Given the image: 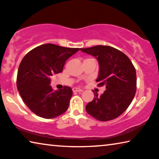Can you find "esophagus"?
I'll use <instances>...</instances> for the list:
<instances>
[{
	"mask_svg": "<svg viewBox=\"0 0 159 159\" xmlns=\"http://www.w3.org/2000/svg\"><path fill=\"white\" fill-rule=\"evenodd\" d=\"M73 92H82L83 90L80 89H79V88H73Z\"/></svg>",
	"mask_w": 159,
	"mask_h": 159,
	"instance_id": "1",
	"label": "esophagus"
}]
</instances>
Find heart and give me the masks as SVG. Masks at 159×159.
Instances as JSON below:
<instances>
[{"label":"heart","instance_id":"1","mask_svg":"<svg viewBox=\"0 0 159 159\" xmlns=\"http://www.w3.org/2000/svg\"><path fill=\"white\" fill-rule=\"evenodd\" d=\"M88 59H89V58H88Z\"/></svg>","mask_w":159,"mask_h":159}]
</instances>
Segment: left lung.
Instances as JSON below:
<instances>
[{
  "label": "left lung",
  "instance_id": "1",
  "mask_svg": "<svg viewBox=\"0 0 159 159\" xmlns=\"http://www.w3.org/2000/svg\"><path fill=\"white\" fill-rule=\"evenodd\" d=\"M80 51L96 57L99 63L98 86H106L101 96L94 93L93 100L86 106L87 113L96 120L114 119L127 109L136 91V73L126 55L108 46H96Z\"/></svg>",
  "mask_w": 159,
  "mask_h": 159
}]
</instances>
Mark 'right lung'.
<instances>
[{"instance_id": "add662e5", "label": "right lung", "mask_w": 159, "mask_h": 159, "mask_svg": "<svg viewBox=\"0 0 159 159\" xmlns=\"http://www.w3.org/2000/svg\"><path fill=\"white\" fill-rule=\"evenodd\" d=\"M79 51L55 44L39 46L21 61L17 74V89L23 101L35 114L53 118L67 111L73 95L71 88L53 91L50 86L54 73H61L66 61Z\"/></svg>"}]
</instances>
